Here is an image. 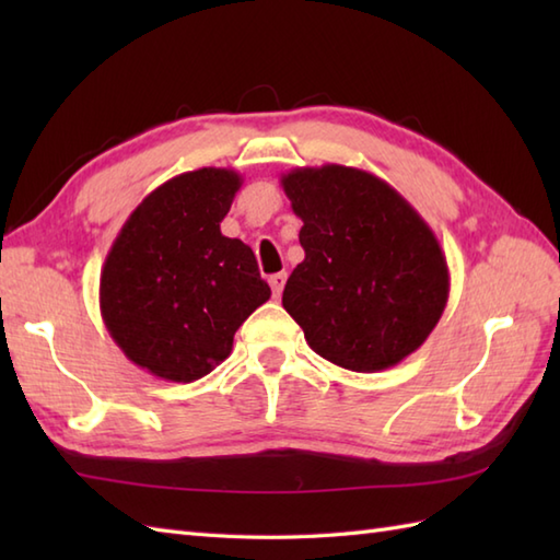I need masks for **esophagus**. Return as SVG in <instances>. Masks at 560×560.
Returning <instances> with one entry per match:
<instances>
[{
    "label": "esophagus",
    "instance_id": "esophagus-1",
    "mask_svg": "<svg viewBox=\"0 0 560 560\" xmlns=\"http://www.w3.org/2000/svg\"><path fill=\"white\" fill-rule=\"evenodd\" d=\"M269 287H271V293L273 299H279L283 287H287V271H279V273H271L269 277Z\"/></svg>",
    "mask_w": 560,
    "mask_h": 560
}]
</instances>
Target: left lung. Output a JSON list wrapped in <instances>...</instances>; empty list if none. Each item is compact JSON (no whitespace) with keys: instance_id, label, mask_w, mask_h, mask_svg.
Wrapping results in <instances>:
<instances>
[{"instance_id":"obj_1","label":"left lung","mask_w":560,"mask_h":560,"mask_svg":"<svg viewBox=\"0 0 560 560\" xmlns=\"http://www.w3.org/2000/svg\"><path fill=\"white\" fill-rule=\"evenodd\" d=\"M303 221L305 259L283 307L329 363L377 373L407 359L435 329L450 271L435 233L377 175L327 163L281 175Z\"/></svg>"}]
</instances>
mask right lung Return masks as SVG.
I'll return each instance as SVG.
<instances>
[{"label": "right lung", "instance_id": "1", "mask_svg": "<svg viewBox=\"0 0 560 560\" xmlns=\"http://www.w3.org/2000/svg\"><path fill=\"white\" fill-rule=\"evenodd\" d=\"M243 177L199 168L171 177L129 213L101 271V315L129 361L171 383L205 377L269 301L255 253L221 233Z\"/></svg>", "mask_w": 560, "mask_h": 560}]
</instances>
